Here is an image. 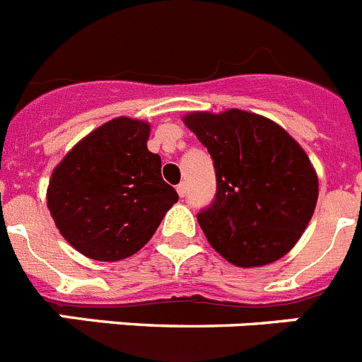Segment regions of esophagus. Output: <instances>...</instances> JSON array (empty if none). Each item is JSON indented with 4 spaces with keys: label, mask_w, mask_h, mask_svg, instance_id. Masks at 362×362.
I'll list each match as a JSON object with an SVG mask.
<instances>
[{
    "label": "esophagus",
    "mask_w": 362,
    "mask_h": 362,
    "mask_svg": "<svg viewBox=\"0 0 362 362\" xmlns=\"http://www.w3.org/2000/svg\"><path fill=\"white\" fill-rule=\"evenodd\" d=\"M175 190H177L179 197H185V196H187V185H185V183L177 185V188H175Z\"/></svg>",
    "instance_id": "34e87169"
}]
</instances>
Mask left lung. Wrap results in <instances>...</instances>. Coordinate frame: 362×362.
<instances>
[{
    "instance_id": "obj_1",
    "label": "left lung",
    "mask_w": 362,
    "mask_h": 362,
    "mask_svg": "<svg viewBox=\"0 0 362 362\" xmlns=\"http://www.w3.org/2000/svg\"><path fill=\"white\" fill-rule=\"evenodd\" d=\"M183 123L214 159L216 199L197 214L214 250L239 268L288 254L319 196L317 172L303 146L276 121L239 108L190 112Z\"/></svg>"
}]
</instances>
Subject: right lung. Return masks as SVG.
<instances>
[{
	"label": "right lung",
	"instance_id": "add662e5",
	"mask_svg": "<svg viewBox=\"0 0 362 362\" xmlns=\"http://www.w3.org/2000/svg\"><path fill=\"white\" fill-rule=\"evenodd\" d=\"M150 124L116 117L85 136L52 170L47 206L70 246L95 261H121L150 241L177 192L146 148Z\"/></svg>",
	"mask_w": 362,
	"mask_h": 362
}]
</instances>
